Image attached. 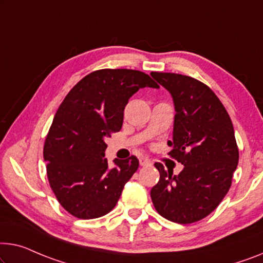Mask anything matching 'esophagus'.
I'll return each instance as SVG.
<instances>
[{"mask_svg":"<svg viewBox=\"0 0 263 263\" xmlns=\"http://www.w3.org/2000/svg\"><path fill=\"white\" fill-rule=\"evenodd\" d=\"M139 164L142 166H147V165H150L151 164V160L147 158V157H140L139 158Z\"/></svg>","mask_w":263,"mask_h":263,"instance_id":"34e87169","label":"esophagus"}]
</instances>
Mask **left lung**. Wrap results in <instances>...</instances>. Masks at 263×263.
I'll return each mask as SVG.
<instances>
[{"label":"left lung","instance_id":"obj_1","mask_svg":"<svg viewBox=\"0 0 263 263\" xmlns=\"http://www.w3.org/2000/svg\"><path fill=\"white\" fill-rule=\"evenodd\" d=\"M175 106L169 155L184 165L178 175L156 163L159 182L151 189L159 215L179 224L197 222L216 209L232 185L238 163L234 126L211 89L194 78L152 72Z\"/></svg>","mask_w":263,"mask_h":263}]
</instances>
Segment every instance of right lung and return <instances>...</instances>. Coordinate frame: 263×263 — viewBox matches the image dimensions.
<instances>
[{
  "mask_svg": "<svg viewBox=\"0 0 263 263\" xmlns=\"http://www.w3.org/2000/svg\"><path fill=\"white\" fill-rule=\"evenodd\" d=\"M144 87L159 86L139 70H96L78 82L58 108L44 159L53 193L73 216L91 219L108 214L138 169L135 156L109 165L105 140L120 130L128 99Z\"/></svg>",
  "mask_w": 263,
  "mask_h": 263,
  "instance_id": "right-lung-1",
  "label": "right lung"
}]
</instances>
